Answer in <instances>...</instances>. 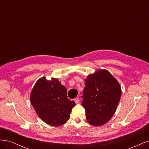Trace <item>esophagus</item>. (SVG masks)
I'll use <instances>...</instances> for the list:
<instances>
[{"mask_svg": "<svg viewBox=\"0 0 149 149\" xmlns=\"http://www.w3.org/2000/svg\"><path fill=\"white\" fill-rule=\"evenodd\" d=\"M74 102H75L76 104H78L79 102V100L78 97H76V98L74 99Z\"/></svg>", "mask_w": 149, "mask_h": 149, "instance_id": "esophagus-1", "label": "esophagus"}]
</instances>
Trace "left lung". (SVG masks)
I'll list each match as a JSON object with an SVG mask.
<instances>
[{
	"label": "left lung",
	"instance_id": "1",
	"mask_svg": "<svg viewBox=\"0 0 149 149\" xmlns=\"http://www.w3.org/2000/svg\"><path fill=\"white\" fill-rule=\"evenodd\" d=\"M82 106L88 123L101 126L114 116L121 96V87L109 71L100 69L84 79Z\"/></svg>",
	"mask_w": 149,
	"mask_h": 149
}]
</instances>
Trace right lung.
Instances as JSON below:
<instances>
[{
	"instance_id": "obj_1",
	"label": "right lung",
	"mask_w": 149,
	"mask_h": 149,
	"mask_svg": "<svg viewBox=\"0 0 149 149\" xmlns=\"http://www.w3.org/2000/svg\"><path fill=\"white\" fill-rule=\"evenodd\" d=\"M67 89L58 79L39 78L30 93L31 104L39 118L48 125L58 127L69 120L74 101L67 97Z\"/></svg>"
}]
</instances>
